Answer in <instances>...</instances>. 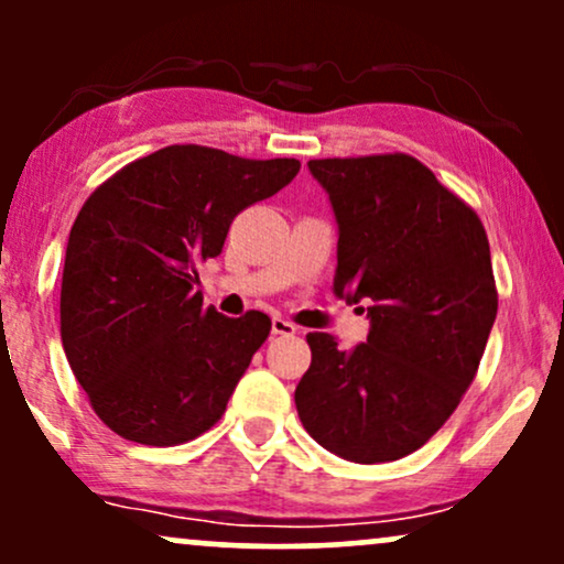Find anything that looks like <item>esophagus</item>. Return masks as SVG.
Returning a JSON list of instances; mask_svg holds the SVG:
<instances>
[{
	"label": "esophagus",
	"instance_id": "1",
	"mask_svg": "<svg viewBox=\"0 0 564 564\" xmlns=\"http://www.w3.org/2000/svg\"><path fill=\"white\" fill-rule=\"evenodd\" d=\"M273 334H278V336H291V334H296V326L291 321H286V318H281V315H275L273 318Z\"/></svg>",
	"mask_w": 564,
	"mask_h": 564
}]
</instances>
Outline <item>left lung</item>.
<instances>
[{"mask_svg":"<svg viewBox=\"0 0 564 564\" xmlns=\"http://www.w3.org/2000/svg\"><path fill=\"white\" fill-rule=\"evenodd\" d=\"M307 170L339 228L334 294L368 302V339L307 334L294 403L315 443L355 464L398 462L448 422L475 379L498 294L480 217L405 153Z\"/></svg>","mask_w":564,"mask_h":564,"instance_id":"8db88e82","label":"left lung"}]
</instances>
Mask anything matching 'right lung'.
<instances>
[{"label": "right lung", "mask_w": 564, "mask_h": 564, "mask_svg": "<svg viewBox=\"0 0 564 564\" xmlns=\"http://www.w3.org/2000/svg\"><path fill=\"white\" fill-rule=\"evenodd\" d=\"M296 159L170 145L132 161L82 206L66 246L61 336L95 413L140 445L198 437L225 413L270 318L206 307L198 262L238 212L275 196Z\"/></svg>", "instance_id": "obj_1"}]
</instances>
